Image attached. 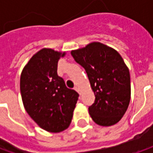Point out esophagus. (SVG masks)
<instances>
[{"instance_id": "34e87169", "label": "esophagus", "mask_w": 153, "mask_h": 153, "mask_svg": "<svg viewBox=\"0 0 153 153\" xmlns=\"http://www.w3.org/2000/svg\"><path fill=\"white\" fill-rule=\"evenodd\" d=\"M74 89H75L76 92H78V93L80 94V90H79V88H78V87H76H76L74 88Z\"/></svg>"}]
</instances>
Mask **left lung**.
Listing matches in <instances>:
<instances>
[{"instance_id": "8db88e82", "label": "left lung", "mask_w": 153, "mask_h": 153, "mask_svg": "<svg viewBox=\"0 0 153 153\" xmlns=\"http://www.w3.org/2000/svg\"><path fill=\"white\" fill-rule=\"evenodd\" d=\"M75 61L85 69L95 100L88 107L92 119L100 126L114 125L130 101V75L121 55L100 42L71 51Z\"/></svg>"}]
</instances>
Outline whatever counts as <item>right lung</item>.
<instances>
[{
  "instance_id": "right-lung-1",
  "label": "right lung",
  "mask_w": 153,
  "mask_h": 153,
  "mask_svg": "<svg viewBox=\"0 0 153 153\" xmlns=\"http://www.w3.org/2000/svg\"><path fill=\"white\" fill-rule=\"evenodd\" d=\"M65 54L43 48L30 59L21 73L24 106L33 120L48 132L59 133L67 128L79 97L57 73L58 61Z\"/></svg>"
}]
</instances>
